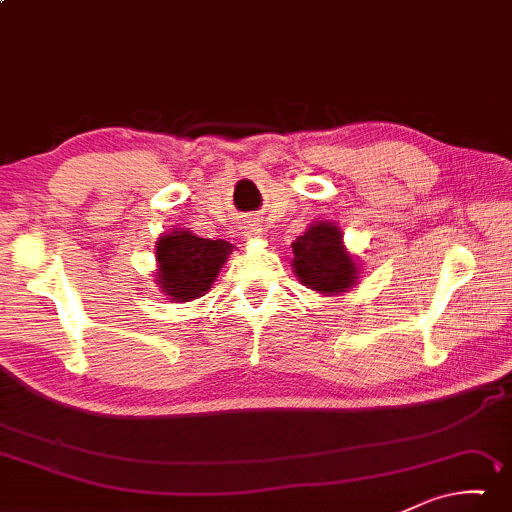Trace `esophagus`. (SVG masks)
Here are the masks:
<instances>
[{
  "label": "esophagus",
  "mask_w": 512,
  "mask_h": 512,
  "mask_svg": "<svg viewBox=\"0 0 512 512\" xmlns=\"http://www.w3.org/2000/svg\"><path fill=\"white\" fill-rule=\"evenodd\" d=\"M246 234H248V237H257V234H262V227H259V225H253V227H248V230H246Z\"/></svg>",
  "instance_id": "obj_1"
}]
</instances>
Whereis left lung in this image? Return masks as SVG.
Segmentation results:
<instances>
[{"instance_id":"8db88e82","label":"left lung","mask_w":512,"mask_h":512,"mask_svg":"<svg viewBox=\"0 0 512 512\" xmlns=\"http://www.w3.org/2000/svg\"><path fill=\"white\" fill-rule=\"evenodd\" d=\"M294 269L298 280L319 294H339L353 287L355 262L342 246V232L332 223H316L294 243Z\"/></svg>"}]
</instances>
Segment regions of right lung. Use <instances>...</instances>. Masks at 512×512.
I'll use <instances>...</instances> for the list:
<instances>
[{"instance_id":"add662e5","label":"right lung","mask_w":512,"mask_h":512,"mask_svg":"<svg viewBox=\"0 0 512 512\" xmlns=\"http://www.w3.org/2000/svg\"><path fill=\"white\" fill-rule=\"evenodd\" d=\"M230 253L232 243L223 239H200L175 230L157 241V282L173 300H193L212 287Z\"/></svg>"}]
</instances>
